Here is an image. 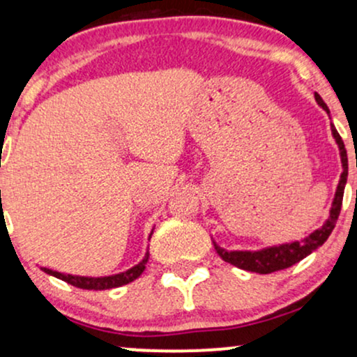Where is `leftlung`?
Here are the masks:
<instances>
[{
  "label": "left lung",
  "instance_id": "8db88e82",
  "mask_svg": "<svg viewBox=\"0 0 357 357\" xmlns=\"http://www.w3.org/2000/svg\"><path fill=\"white\" fill-rule=\"evenodd\" d=\"M315 100L321 107L329 114V109H327L326 102L322 100V97L319 93H315ZM331 130H333V136L339 146V154H341V162H342V174L341 179H339L337 190H335V196L333 202V208H331L329 218L326 220V223L322 225L319 230L310 233L309 236H305L304 240L301 241H292V243H282L277 245V247H268L264 250H257V252H241V250H235V252H228V250L218 247V245L213 241L215 245L216 253L223 258L228 264L235 265L241 270H248V272H257V273H272L278 272V270H284L296 265L297 261H301L302 258L317 250L324 241L329 238V235L333 233L335 221L339 218V213H341L342 206V196H344V188H346L347 181V153L346 147H344V142L339 132L335 130L334 124H331Z\"/></svg>",
  "mask_w": 357,
  "mask_h": 357
}]
</instances>
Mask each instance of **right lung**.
<instances>
[{
    "label": "right lung",
    "instance_id": "right-lung-1",
    "mask_svg": "<svg viewBox=\"0 0 357 357\" xmlns=\"http://www.w3.org/2000/svg\"><path fill=\"white\" fill-rule=\"evenodd\" d=\"M151 235H153V231H151ZM147 260H149V252L146 253V257L142 258V261H139V264L134 265L132 268L126 270V272H122V273H116V275H109V277H79V275H70V273L67 275V273L55 272V270H50V268H42V270L45 273H48V275L60 278V280L67 282V284H70L73 287H79V289L107 290V289H116V287L126 285V284H129V282L136 280V278L141 275L142 272H144Z\"/></svg>",
    "mask_w": 357,
    "mask_h": 357
}]
</instances>
